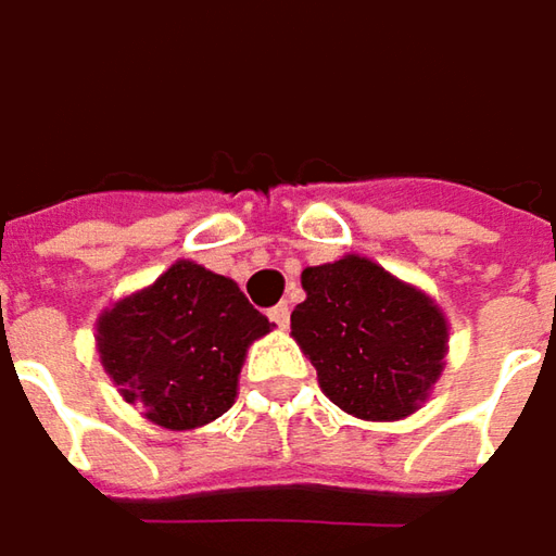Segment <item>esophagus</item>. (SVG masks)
<instances>
[{
  "label": "esophagus",
  "instance_id": "1",
  "mask_svg": "<svg viewBox=\"0 0 556 556\" xmlns=\"http://www.w3.org/2000/svg\"><path fill=\"white\" fill-rule=\"evenodd\" d=\"M268 319L275 321L278 328H285V325L291 321V306H288V303H278V306H271V309H268Z\"/></svg>",
  "mask_w": 556,
  "mask_h": 556
}]
</instances>
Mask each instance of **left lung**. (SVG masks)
I'll return each mask as SVG.
<instances>
[{
  "mask_svg": "<svg viewBox=\"0 0 556 556\" xmlns=\"http://www.w3.org/2000/svg\"><path fill=\"white\" fill-rule=\"evenodd\" d=\"M300 285L291 334L328 401L366 422H397L429 401L451 338L429 293L356 253L303 268Z\"/></svg>",
  "mask_w": 556,
  "mask_h": 556,
  "instance_id": "1",
  "label": "left lung"
}]
</instances>
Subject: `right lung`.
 Wrapping results in <instances>:
<instances>
[{
    "mask_svg": "<svg viewBox=\"0 0 556 556\" xmlns=\"http://www.w3.org/2000/svg\"><path fill=\"white\" fill-rule=\"evenodd\" d=\"M275 325L237 281L178 260L153 285L105 306L97 353L127 403L168 431L208 426L237 401L247 350Z\"/></svg>",
    "mask_w": 556,
    "mask_h": 556,
    "instance_id": "add662e5",
    "label": "right lung"
}]
</instances>
